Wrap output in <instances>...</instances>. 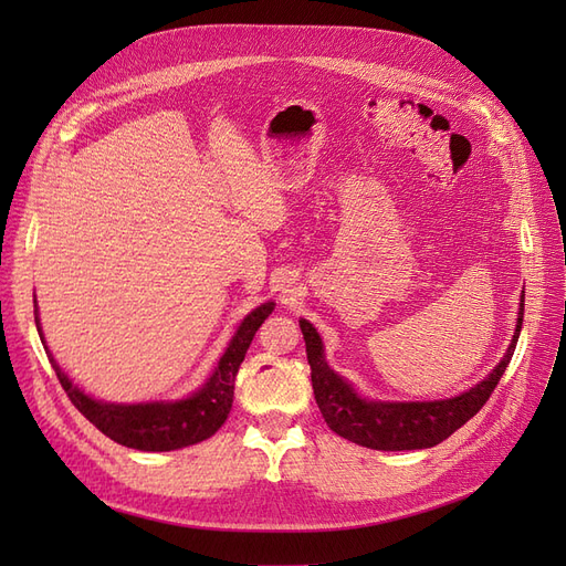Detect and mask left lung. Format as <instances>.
<instances>
[{"instance_id": "obj_1", "label": "left lung", "mask_w": 566, "mask_h": 566, "mask_svg": "<svg viewBox=\"0 0 566 566\" xmlns=\"http://www.w3.org/2000/svg\"><path fill=\"white\" fill-rule=\"evenodd\" d=\"M522 316L524 295L520 300L515 335H512L501 364L468 391H460L451 399L434 401H380L361 397L349 380L337 375L325 361V347L318 331L306 318H300V328L306 342V358H310L312 366L314 397L325 422L339 437L375 451H416L437 447L443 439H449L458 427L474 418L479 408L489 401L491 391L501 382L510 358L515 354Z\"/></svg>"}]
</instances>
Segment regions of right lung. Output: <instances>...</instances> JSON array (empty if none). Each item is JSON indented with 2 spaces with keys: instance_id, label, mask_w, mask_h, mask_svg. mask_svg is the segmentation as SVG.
<instances>
[{
  "instance_id": "obj_1",
  "label": "right lung",
  "mask_w": 566,
  "mask_h": 566,
  "mask_svg": "<svg viewBox=\"0 0 566 566\" xmlns=\"http://www.w3.org/2000/svg\"><path fill=\"white\" fill-rule=\"evenodd\" d=\"M276 302H264L252 310L241 325H238L224 354L219 356L210 378L205 380L193 394L175 401H142V403H115L94 399L92 394L77 387L67 373L59 366L54 354L49 352L35 300V323L51 368L56 370L61 387L71 397L73 406L87 418L96 430L136 451H177L184 447H193L198 441L210 439L224 420L233 403V385L238 368L250 349V342L256 328L269 318Z\"/></svg>"
}]
</instances>
